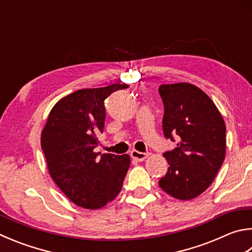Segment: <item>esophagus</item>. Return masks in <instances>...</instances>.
<instances>
[{
  "label": "esophagus",
  "instance_id": "34e87169",
  "mask_svg": "<svg viewBox=\"0 0 252 252\" xmlns=\"http://www.w3.org/2000/svg\"><path fill=\"white\" fill-rule=\"evenodd\" d=\"M149 153H142V152H139V151H131V158L136 159V161H144V159L149 157Z\"/></svg>",
  "mask_w": 252,
  "mask_h": 252
}]
</instances>
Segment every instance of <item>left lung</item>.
Listing matches in <instances>:
<instances>
[{"label": "left lung", "instance_id": "8db88e82", "mask_svg": "<svg viewBox=\"0 0 252 252\" xmlns=\"http://www.w3.org/2000/svg\"><path fill=\"white\" fill-rule=\"evenodd\" d=\"M164 103L163 132L176 148L163 155L170 166L158 181L172 197L189 200L208 189L226 154V126L213 100L187 82L161 85Z\"/></svg>", "mask_w": 252, "mask_h": 252}]
</instances>
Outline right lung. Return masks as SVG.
Here are the masks:
<instances>
[{
  "mask_svg": "<svg viewBox=\"0 0 252 252\" xmlns=\"http://www.w3.org/2000/svg\"><path fill=\"white\" fill-rule=\"evenodd\" d=\"M126 84L80 89L66 95L49 112L42 131V150L48 172L61 190L77 206L99 209L121 191L130 167L127 154L94 152L103 132L104 99Z\"/></svg>",
  "mask_w": 252,
  "mask_h": 252,
  "instance_id": "1",
  "label": "right lung"
}]
</instances>
